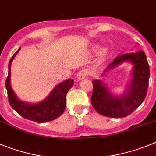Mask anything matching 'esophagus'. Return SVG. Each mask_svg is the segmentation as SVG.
Instances as JSON below:
<instances>
[{"label":"esophagus","mask_w":156,"mask_h":156,"mask_svg":"<svg viewBox=\"0 0 156 156\" xmlns=\"http://www.w3.org/2000/svg\"><path fill=\"white\" fill-rule=\"evenodd\" d=\"M89 74V71L86 69H82V70H81L80 71L78 72V78L79 79V80H82V79H83V78H86L87 76H88Z\"/></svg>","instance_id":"34e87169"}]
</instances>
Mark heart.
<instances>
[{
  "label": "heart",
  "instance_id": "obj_1",
  "mask_svg": "<svg viewBox=\"0 0 156 156\" xmlns=\"http://www.w3.org/2000/svg\"><path fill=\"white\" fill-rule=\"evenodd\" d=\"M106 53V51H105V50H102V51H101V55H105V54Z\"/></svg>",
  "mask_w": 156,
  "mask_h": 156
}]
</instances>
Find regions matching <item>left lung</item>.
<instances>
[{"label":"left lung","instance_id":"8db88e82","mask_svg":"<svg viewBox=\"0 0 156 156\" xmlns=\"http://www.w3.org/2000/svg\"><path fill=\"white\" fill-rule=\"evenodd\" d=\"M125 62L133 64V78L125 92L115 96L101 80L93 81L94 91L91 104L97 112L103 116L120 118L125 117L136 110L145 99L148 89L150 69L147 57L142 51L116 56L105 69L103 74L110 71Z\"/></svg>","mask_w":156,"mask_h":156}]
</instances>
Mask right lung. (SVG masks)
I'll use <instances>...</instances> for the list:
<instances>
[{
  "label": "right lung",
  "mask_w": 156,
  "mask_h": 156,
  "mask_svg": "<svg viewBox=\"0 0 156 156\" xmlns=\"http://www.w3.org/2000/svg\"><path fill=\"white\" fill-rule=\"evenodd\" d=\"M20 50V48L16 51L9 63V74L5 82V86L8 92L9 104L12 108L23 118L35 122L45 123L58 118L63 113L66 108V94L74 85V80L69 78L57 85L51 94L40 102L30 104L22 101L16 97L10 84L11 64Z\"/></svg>",
  "instance_id": "1"
}]
</instances>
